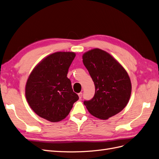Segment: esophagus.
<instances>
[{
    "label": "esophagus",
    "instance_id": "34e87169",
    "mask_svg": "<svg viewBox=\"0 0 159 159\" xmlns=\"http://www.w3.org/2000/svg\"><path fill=\"white\" fill-rule=\"evenodd\" d=\"M79 98L80 99H81L82 98V97H83V93H79Z\"/></svg>",
    "mask_w": 159,
    "mask_h": 159
}]
</instances>
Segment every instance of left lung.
<instances>
[{
	"label": "left lung",
	"instance_id": "1",
	"mask_svg": "<svg viewBox=\"0 0 159 159\" xmlns=\"http://www.w3.org/2000/svg\"><path fill=\"white\" fill-rule=\"evenodd\" d=\"M83 61L95 86L93 98L84 101L89 112L102 120L120 112L131 94L127 72L111 54L99 48L85 52Z\"/></svg>",
	"mask_w": 159,
	"mask_h": 159
}]
</instances>
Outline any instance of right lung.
<instances>
[{
  "instance_id": "add662e5",
  "label": "right lung",
  "mask_w": 159,
  "mask_h": 159,
  "mask_svg": "<svg viewBox=\"0 0 159 159\" xmlns=\"http://www.w3.org/2000/svg\"><path fill=\"white\" fill-rule=\"evenodd\" d=\"M75 56L71 52L53 53L34 68L27 80V102L36 114L48 121L64 119L79 98L67 78Z\"/></svg>"
}]
</instances>
